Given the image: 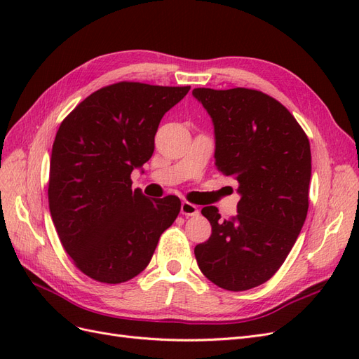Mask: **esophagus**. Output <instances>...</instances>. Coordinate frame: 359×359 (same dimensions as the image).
<instances>
[{"instance_id":"34e87169","label":"esophagus","mask_w":359,"mask_h":359,"mask_svg":"<svg viewBox=\"0 0 359 359\" xmlns=\"http://www.w3.org/2000/svg\"><path fill=\"white\" fill-rule=\"evenodd\" d=\"M199 211H198V206L193 205L187 201H184L181 203V214L182 215H187V217H191V215H196Z\"/></svg>"}]
</instances>
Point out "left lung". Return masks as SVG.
I'll return each mask as SVG.
<instances>
[{
  "label": "left lung",
  "instance_id": "obj_1",
  "mask_svg": "<svg viewBox=\"0 0 359 359\" xmlns=\"http://www.w3.org/2000/svg\"><path fill=\"white\" fill-rule=\"evenodd\" d=\"M212 118L215 166L238 182V215L205 206L212 233L194 247L203 276L226 290L264 285L283 265L306 222L311 153L286 107L248 88H194Z\"/></svg>",
  "mask_w": 359,
  "mask_h": 359
}]
</instances>
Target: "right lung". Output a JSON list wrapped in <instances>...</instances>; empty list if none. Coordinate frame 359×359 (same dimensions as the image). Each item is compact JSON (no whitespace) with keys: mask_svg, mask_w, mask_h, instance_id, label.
I'll use <instances>...</instances> for the list:
<instances>
[{"mask_svg":"<svg viewBox=\"0 0 359 359\" xmlns=\"http://www.w3.org/2000/svg\"><path fill=\"white\" fill-rule=\"evenodd\" d=\"M189 90L116 82L62 119L50 156L49 210L64 250L90 278L118 285L142 273L178 217L177 196L148 199L132 189L130 175L153 156L163 115Z\"/></svg>","mask_w":359,"mask_h":359,"instance_id":"1","label":"right lung"}]
</instances>
